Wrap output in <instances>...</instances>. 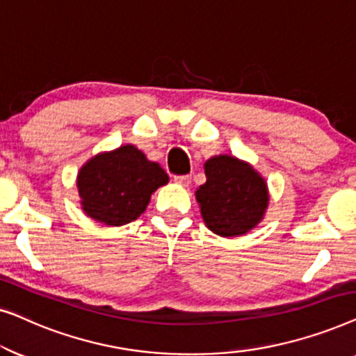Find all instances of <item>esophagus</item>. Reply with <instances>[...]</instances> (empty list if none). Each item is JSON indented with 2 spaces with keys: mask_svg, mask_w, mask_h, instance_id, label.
<instances>
[{
  "mask_svg": "<svg viewBox=\"0 0 356 356\" xmlns=\"http://www.w3.org/2000/svg\"><path fill=\"white\" fill-rule=\"evenodd\" d=\"M175 183L181 184V186H189V183H191V177H189V175H178V177H175Z\"/></svg>",
  "mask_w": 356,
  "mask_h": 356,
  "instance_id": "1",
  "label": "esophagus"
}]
</instances>
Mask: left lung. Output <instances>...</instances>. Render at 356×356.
<instances>
[{
	"label": "left lung",
	"mask_w": 356,
	"mask_h": 356,
	"mask_svg": "<svg viewBox=\"0 0 356 356\" xmlns=\"http://www.w3.org/2000/svg\"><path fill=\"white\" fill-rule=\"evenodd\" d=\"M204 172L206 183L194 194L209 230L218 236H240L262 222L269 188L251 163L220 154L204 163Z\"/></svg>",
	"instance_id": "left-lung-1"
}]
</instances>
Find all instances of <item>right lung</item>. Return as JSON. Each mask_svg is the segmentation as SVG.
<instances>
[{"instance_id": "add662e5", "label": "right lung", "mask_w": 356, "mask_h": 356, "mask_svg": "<svg viewBox=\"0 0 356 356\" xmlns=\"http://www.w3.org/2000/svg\"><path fill=\"white\" fill-rule=\"evenodd\" d=\"M168 179L157 162L126 144L87 160L77 173L76 186L86 216L104 225L121 227L144 213L152 194Z\"/></svg>"}]
</instances>
